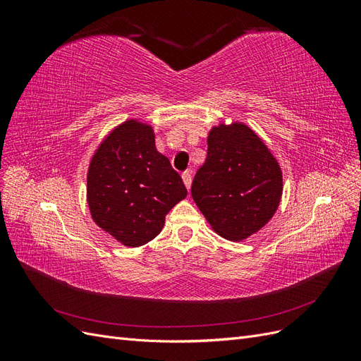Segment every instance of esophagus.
Masks as SVG:
<instances>
[{"instance_id": "esophagus-1", "label": "esophagus", "mask_w": 361, "mask_h": 361, "mask_svg": "<svg viewBox=\"0 0 361 361\" xmlns=\"http://www.w3.org/2000/svg\"><path fill=\"white\" fill-rule=\"evenodd\" d=\"M182 179H183L185 187H187V190H190V188H191V180H192L191 171H183V173H182Z\"/></svg>"}]
</instances>
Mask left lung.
<instances>
[{"instance_id":"8db88e82","label":"left lung","mask_w":361,"mask_h":361,"mask_svg":"<svg viewBox=\"0 0 361 361\" xmlns=\"http://www.w3.org/2000/svg\"><path fill=\"white\" fill-rule=\"evenodd\" d=\"M281 191L279 162L253 130L243 123L211 130L191 195L218 235L241 241L260 231L277 211Z\"/></svg>"}]
</instances>
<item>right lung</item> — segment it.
Instances as JSON below:
<instances>
[{
  "label": "right lung",
  "mask_w": 361,
  "mask_h": 361,
  "mask_svg": "<svg viewBox=\"0 0 361 361\" xmlns=\"http://www.w3.org/2000/svg\"><path fill=\"white\" fill-rule=\"evenodd\" d=\"M187 188L167 157L155 147L149 125L117 126L92 158L87 202L94 223L126 247L152 241Z\"/></svg>",
  "instance_id": "obj_1"
}]
</instances>
